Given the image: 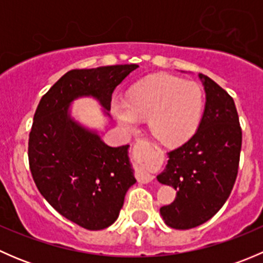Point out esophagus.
Masks as SVG:
<instances>
[{"label": "esophagus", "instance_id": "obj_1", "mask_svg": "<svg viewBox=\"0 0 263 263\" xmlns=\"http://www.w3.org/2000/svg\"><path fill=\"white\" fill-rule=\"evenodd\" d=\"M140 145H148V142L145 141V140H141ZM137 179H139L140 183H148L153 181L154 176L146 171H139L137 172Z\"/></svg>", "mask_w": 263, "mask_h": 263}]
</instances>
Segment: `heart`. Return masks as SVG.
Here are the masks:
<instances>
[{"instance_id":"b5f03b06","label":"heart","mask_w":263,"mask_h":263,"mask_svg":"<svg viewBox=\"0 0 263 263\" xmlns=\"http://www.w3.org/2000/svg\"><path fill=\"white\" fill-rule=\"evenodd\" d=\"M205 94L197 82L160 76L137 85L128 98H117L112 112L122 127L134 131L148 118L150 131L161 144L181 145L200 126Z\"/></svg>"}]
</instances>
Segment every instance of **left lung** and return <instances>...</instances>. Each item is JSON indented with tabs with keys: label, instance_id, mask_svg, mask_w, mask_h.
<instances>
[{
	"label": "left lung",
	"instance_id": "left-lung-1",
	"mask_svg": "<svg viewBox=\"0 0 263 263\" xmlns=\"http://www.w3.org/2000/svg\"><path fill=\"white\" fill-rule=\"evenodd\" d=\"M206 94L200 126L182 146L168 153L156 178L177 190L160 215L173 229H191L210 220L225 203L238 174L242 129L233 98L208 76L198 73Z\"/></svg>",
	"mask_w": 263,
	"mask_h": 263
}]
</instances>
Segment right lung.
Returning a JSON list of instances; mask_svg holds the SVG:
<instances>
[{
    "mask_svg": "<svg viewBox=\"0 0 263 263\" xmlns=\"http://www.w3.org/2000/svg\"><path fill=\"white\" fill-rule=\"evenodd\" d=\"M139 65L72 70L39 102L29 135V165L39 192L66 219L89 230L110 227L136 183L129 145L108 146L71 117V104L91 97L109 117L115 89Z\"/></svg>",
    "mask_w": 263,
    "mask_h": 263,
    "instance_id": "add662e5",
    "label": "right lung"
}]
</instances>
